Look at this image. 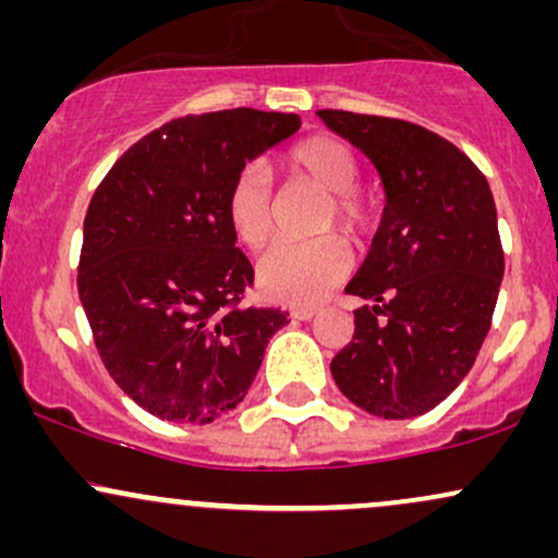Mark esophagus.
Masks as SVG:
<instances>
[{"mask_svg": "<svg viewBox=\"0 0 558 558\" xmlns=\"http://www.w3.org/2000/svg\"><path fill=\"white\" fill-rule=\"evenodd\" d=\"M291 315L296 319H312L317 315V310H315V306H299V310H293Z\"/></svg>", "mask_w": 558, "mask_h": 558, "instance_id": "34e87169", "label": "esophagus"}]
</instances>
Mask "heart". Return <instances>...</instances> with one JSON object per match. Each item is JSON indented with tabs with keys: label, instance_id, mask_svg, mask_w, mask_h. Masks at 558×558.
<instances>
[{
	"label": "heart",
	"instance_id": "1",
	"mask_svg": "<svg viewBox=\"0 0 558 558\" xmlns=\"http://www.w3.org/2000/svg\"><path fill=\"white\" fill-rule=\"evenodd\" d=\"M286 168L293 178L323 191L317 230L341 228L349 239L362 241L373 233L377 207L373 196L356 189L360 159L341 138L310 136L291 146ZM228 222L235 239L248 248H262L272 235V185L262 165H246L235 172L226 198ZM351 270V252L338 235L306 243H278L257 265L259 291L280 304H315L332 291Z\"/></svg>",
	"mask_w": 558,
	"mask_h": 558
}]
</instances>
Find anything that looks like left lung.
Returning a JSON list of instances; mask_svg holds the SVG:
<instances>
[{
	"label": "left lung",
	"mask_w": 558,
	"mask_h": 558,
	"mask_svg": "<svg viewBox=\"0 0 558 558\" xmlns=\"http://www.w3.org/2000/svg\"><path fill=\"white\" fill-rule=\"evenodd\" d=\"M367 155L386 191L380 228L345 293L354 338L330 362L351 403L383 420L430 412L477 360L504 278L496 202L451 141L407 120L319 110Z\"/></svg>",
	"instance_id": "obj_1"
}]
</instances>
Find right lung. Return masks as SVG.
Instances as JSON below:
<instances>
[{"instance_id":"1","label":"right lung","mask_w":558,"mask_h":558,"mask_svg":"<svg viewBox=\"0 0 558 558\" xmlns=\"http://www.w3.org/2000/svg\"><path fill=\"white\" fill-rule=\"evenodd\" d=\"M299 114L239 107L165 123L125 151L83 220L78 296L128 399L207 425L252 388L280 310H241L254 283L226 198L235 172L299 131Z\"/></svg>"}]
</instances>
